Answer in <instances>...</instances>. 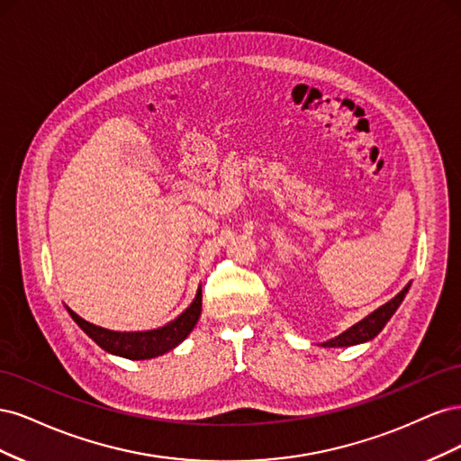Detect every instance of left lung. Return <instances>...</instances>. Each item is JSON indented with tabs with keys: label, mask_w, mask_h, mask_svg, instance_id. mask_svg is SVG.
Returning <instances> with one entry per match:
<instances>
[{
	"label": "left lung",
	"mask_w": 461,
	"mask_h": 461,
	"mask_svg": "<svg viewBox=\"0 0 461 461\" xmlns=\"http://www.w3.org/2000/svg\"><path fill=\"white\" fill-rule=\"evenodd\" d=\"M410 285L403 286L402 292L386 302L384 305H381L379 310H375L371 315H367L366 319H361L359 323H356L354 327H350L348 330H344L342 334H339L337 339H332L329 342H325V346L329 348H342V346H354V344H361V342H367L371 339H375L376 334L383 330V327L388 323V319L394 315V312L398 310V305L402 303L403 296H406Z\"/></svg>",
	"instance_id": "1"
}]
</instances>
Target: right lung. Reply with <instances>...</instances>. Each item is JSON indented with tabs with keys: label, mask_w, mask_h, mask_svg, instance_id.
<instances>
[{
	"label": "right lung",
	"mask_w": 461,
	"mask_h": 461,
	"mask_svg": "<svg viewBox=\"0 0 461 461\" xmlns=\"http://www.w3.org/2000/svg\"><path fill=\"white\" fill-rule=\"evenodd\" d=\"M67 312L71 313L75 323L85 330L97 346L104 348L105 352L127 359H149L173 350V348L183 342L192 332V329L196 327L202 313V290H198V294L190 303V308L185 313H180L175 321H171L169 325L146 332L107 330L88 323V321L78 317L73 310L67 308Z\"/></svg>",
	"instance_id": "add662e5"
}]
</instances>
